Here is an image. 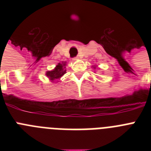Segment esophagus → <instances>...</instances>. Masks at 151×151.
<instances>
[{
    "label": "esophagus",
    "mask_w": 151,
    "mask_h": 151,
    "mask_svg": "<svg viewBox=\"0 0 151 151\" xmlns=\"http://www.w3.org/2000/svg\"><path fill=\"white\" fill-rule=\"evenodd\" d=\"M78 59H79V58H78V57H74V58H73V60H78Z\"/></svg>",
    "instance_id": "1"
}]
</instances>
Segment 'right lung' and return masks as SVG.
<instances>
[{"label":"right lung","mask_w":151,"mask_h":151,"mask_svg":"<svg viewBox=\"0 0 151 151\" xmlns=\"http://www.w3.org/2000/svg\"><path fill=\"white\" fill-rule=\"evenodd\" d=\"M64 66H65V63H59L57 66H56V68L54 70L47 72V76L48 77V78H50L51 80L59 78L60 77L62 76L63 75H64L66 73V69H63Z\"/></svg>","instance_id":"1"}]
</instances>
